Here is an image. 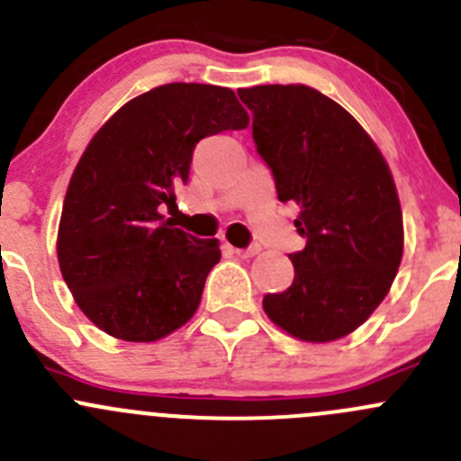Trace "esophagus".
I'll list each match as a JSON object with an SVG mask.
<instances>
[{"instance_id":"1","label":"esophagus","mask_w":461,"mask_h":461,"mask_svg":"<svg viewBox=\"0 0 461 461\" xmlns=\"http://www.w3.org/2000/svg\"><path fill=\"white\" fill-rule=\"evenodd\" d=\"M231 252H234L236 257H240V258H249V257H254V254L261 252V248H258V245H249V248H245V249L231 248Z\"/></svg>"}]
</instances>
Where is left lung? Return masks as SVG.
<instances>
[{"label":"left lung","mask_w":461,"mask_h":461,"mask_svg":"<svg viewBox=\"0 0 461 461\" xmlns=\"http://www.w3.org/2000/svg\"><path fill=\"white\" fill-rule=\"evenodd\" d=\"M281 203L299 204L306 239L294 279L263 297L279 329L330 342L358 329L390 293L403 257V213L390 167L349 112L308 85L239 89Z\"/></svg>","instance_id":"left-lung-1"}]
</instances>
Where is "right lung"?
Segmentation results:
<instances>
[{"instance_id":"1","label":"right lung","mask_w":461,"mask_h":461,"mask_svg":"<svg viewBox=\"0 0 461 461\" xmlns=\"http://www.w3.org/2000/svg\"><path fill=\"white\" fill-rule=\"evenodd\" d=\"M249 117L230 87L168 83L119 107L92 137L67 186L58 263L80 311L107 335L155 342L198 311L218 239L164 221L189 180L194 149Z\"/></svg>"}]
</instances>
